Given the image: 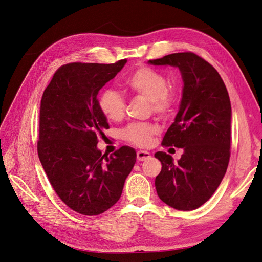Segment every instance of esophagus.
Here are the masks:
<instances>
[{
  "label": "esophagus",
  "mask_w": 262,
  "mask_h": 262,
  "mask_svg": "<svg viewBox=\"0 0 262 262\" xmlns=\"http://www.w3.org/2000/svg\"><path fill=\"white\" fill-rule=\"evenodd\" d=\"M151 158V155L150 152H148V151H137V160L138 161H145V160H148Z\"/></svg>",
  "instance_id": "34e87169"
}]
</instances>
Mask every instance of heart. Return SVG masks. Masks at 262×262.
I'll return each instance as SVG.
<instances>
[{"label":"heart","instance_id":"1","mask_svg":"<svg viewBox=\"0 0 262 262\" xmlns=\"http://www.w3.org/2000/svg\"><path fill=\"white\" fill-rule=\"evenodd\" d=\"M167 85L168 81L163 74L147 66L138 67L124 81L128 94L150 101L152 110L159 114L171 112L176 102L175 94ZM98 103L100 111L107 120L119 122L124 117L126 101L120 92L113 89L102 91ZM157 132L158 128L152 124H130L122 132V136L134 145L146 147Z\"/></svg>","mask_w":262,"mask_h":262}]
</instances>
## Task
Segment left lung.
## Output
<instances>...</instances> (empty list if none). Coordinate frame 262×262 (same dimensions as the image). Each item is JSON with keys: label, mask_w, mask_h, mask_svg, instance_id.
Returning a JSON list of instances; mask_svg holds the SVG:
<instances>
[{"label": "left lung", "mask_w": 262, "mask_h": 262, "mask_svg": "<svg viewBox=\"0 0 262 262\" xmlns=\"http://www.w3.org/2000/svg\"><path fill=\"white\" fill-rule=\"evenodd\" d=\"M148 64L177 67L184 83L179 112L162 140L184 154L177 162L162 151L155 155L162 163L155 182L158 196L174 209L195 210L213 195L229 165V92L214 67L195 53L168 54Z\"/></svg>", "instance_id": "left-lung-1"}]
</instances>
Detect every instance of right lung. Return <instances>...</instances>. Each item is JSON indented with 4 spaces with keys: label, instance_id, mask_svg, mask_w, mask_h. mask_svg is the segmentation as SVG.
Masks as SVG:
<instances>
[{
    "label": "right lung",
    "instance_id": "add662e5",
    "mask_svg": "<svg viewBox=\"0 0 262 262\" xmlns=\"http://www.w3.org/2000/svg\"><path fill=\"white\" fill-rule=\"evenodd\" d=\"M126 63L64 65L42 95L40 162L57 196L83 215L103 213L119 201L136 162V151L128 146L113 156L102 155L97 147L108 128L98 94Z\"/></svg>",
    "mask_w": 262,
    "mask_h": 262
}]
</instances>
